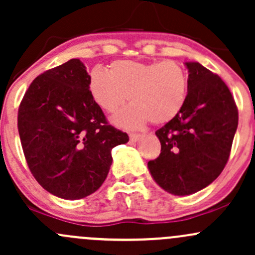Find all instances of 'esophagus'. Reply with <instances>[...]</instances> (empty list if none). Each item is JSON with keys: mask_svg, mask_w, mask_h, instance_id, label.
Instances as JSON below:
<instances>
[{"mask_svg": "<svg viewBox=\"0 0 255 255\" xmlns=\"http://www.w3.org/2000/svg\"><path fill=\"white\" fill-rule=\"evenodd\" d=\"M128 137H130V141L136 142L141 138V135H139V133H130V135H128Z\"/></svg>", "mask_w": 255, "mask_h": 255, "instance_id": "esophagus-1", "label": "esophagus"}]
</instances>
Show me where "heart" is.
I'll list each match as a JSON object with an SVG mask.
<instances>
[{
	"label": "heart",
	"mask_w": 255,
	"mask_h": 255,
	"mask_svg": "<svg viewBox=\"0 0 255 255\" xmlns=\"http://www.w3.org/2000/svg\"><path fill=\"white\" fill-rule=\"evenodd\" d=\"M89 90L92 98L107 113H116L132 102L114 118L125 128H137L147 123L164 124L174 119L186 102L188 79L185 69L175 61H116L108 72L90 73Z\"/></svg>",
	"instance_id": "b5f03b06"
}]
</instances>
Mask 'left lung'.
I'll return each mask as SVG.
<instances>
[{"instance_id": "8db88e82", "label": "left lung", "mask_w": 255, "mask_h": 255, "mask_svg": "<svg viewBox=\"0 0 255 255\" xmlns=\"http://www.w3.org/2000/svg\"><path fill=\"white\" fill-rule=\"evenodd\" d=\"M188 90L180 113L155 131L161 149L148 161L153 180L166 192L188 196L210 185L225 168L238 125L229 87L198 62H186Z\"/></svg>"}]
</instances>
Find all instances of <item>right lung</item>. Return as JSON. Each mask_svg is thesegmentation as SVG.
<instances>
[{
  "label": "right lung",
  "mask_w": 255,
  "mask_h": 255,
  "mask_svg": "<svg viewBox=\"0 0 255 255\" xmlns=\"http://www.w3.org/2000/svg\"><path fill=\"white\" fill-rule=\"evenodd\" d=\"M80 59L37 76L18 111V131L26 163L47 192L80 199L105 182L112 148L127 143V132L108 125L89 90Z\"/></svg>",
  "instance_id": "right-lung-1"
}]
</instances>
